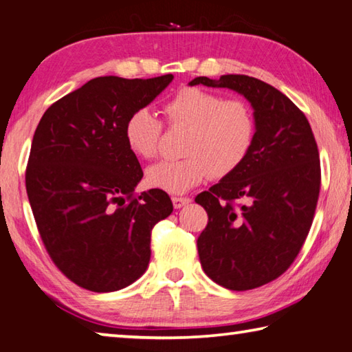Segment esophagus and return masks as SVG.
Masks as SVG:
<instances>
[{"label": "esophagus", "mask_w": 352, "mask_h": 352, "mask_svg": "<svg viewBox=\"0 0 352 352\" xmlns=\"http://www.w3.org/2000/svg\"><path fill=\"white\" fill-rule=\"evenodd\" d=\"M172 204H174L175 210H180V208L190 204V199L189 197H172Z\"/></svg>", "instance_id": "esophagus-1"}]
</instances>
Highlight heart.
Wrapping results in <instances>:
<instances>
[{"label": "heart", "instance_id": "b5f03b06", "mask_svg": "<svg viewBox=\"0 0 352 352\" xmlns=\"http://www.w3.org/2000/svg\"><path fill=\"white\" fill-rule=\"evenodd\" d=\"M170 126L186 127L178 162H160L147 169V183L169 194H184L211 175H231L248 158L256 138V118L245 100L225 99L200 87H183L163 107ZM162 121L148 109L130 113L124 140L135 157L151 160L158 152Z\"/></svg>", "mask_w": 352, "mask_h": 352}]
</instances>
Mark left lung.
Returning a JSON list of instances; mask_svg holds the SVG:
<instances>
[{"label":"left lung","mask_w":352,"mask_h":352,"mask_svg":"<svg viewBox=\"0 0 352 352\" xmlns=\"http://www.w3.org/2000/svg\"><path fill=\"white\" fill-rule=\"evenodd\" d=\"M190 87L228 88L242 94L256 118L248 158L195 201L208 212L197 239L204 272L230 290L273 281L300 253L320 194V158L312 129L275 87L243 74L195 77ZM246 204L234 207V199Z\"/></svg>","instance_id":"8db88e82"}]
</instances>
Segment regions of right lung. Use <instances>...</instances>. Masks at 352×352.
Listing matches in <instances>:
<instances>
[{
  "instance_id": "obj_1",
  "label": "right lung",
  "mask_w": 352,
  "mask_h": 352,
  "mask_svg": "<svg viewBox=\"0 0 352 352\" xmlns=\"http://www.w3.org/2000/svg\"><path fill=\"white\" fill-rule=\"evenodd\" d=\"M172 79L96 77L52 104L35 130L29 204L51 259L83 289L105 294L135 283L151 261L152 228L174 210L162 189L135 197L142 169L124 140L130 113Z\"/></svg>"
}]
</instances>
